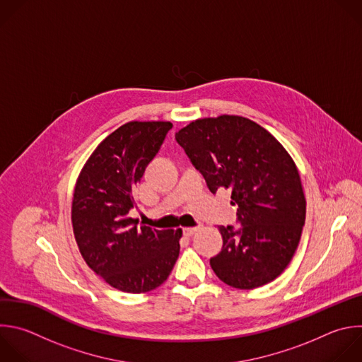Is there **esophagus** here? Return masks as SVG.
Masks as SVG:
<instances>
[{
  "label": "esophagus",
  "instance_id": "esophagus-1",
  "mask_svg": "<svg viewBox=\"0 0 362 362\" xmlns=\"http://www.w3.org/2000/svg\"><path fill=\"white\" fill-rule=\"evenodd\" d=\"M197 230H199L197 227H186V228H183V234H185L186 237H192Z\"/></svg>",
  "mask_w": 362,
  "mask_h": 362
}]
</instances>
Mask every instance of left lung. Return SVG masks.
I'll list each match as a JSON object with an SVG mask.
<instances>
[{
    "instance_id": "obj_1",
    "label": "left lung",
    "mask_w": 362,
    "mask_h": 362,
    "mask_svg": "<svg viewBox=\"0 0 362 362\" xmlns=\"http://www.w3.org/2000/svg\"><path fill=\"white\" fill-rule=\"evenodd\" d=\"M211 193L231 189L242 227L218 226L221 252L210 259L230 287L253 290L290 264L305 223V196L296 162L263 127L237 115L196 119L176 132Z\"/></svg>"
}]
</instances>
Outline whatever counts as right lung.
<instances>
[{
    "label": "right lung",
    "mask_w": 362,
    "mask_h": 362,
    "mask_svg": "<svg viewBox=\"0 0 362 362\" xmlns=\"http://www.w3.org/2000/svg\"><path fill=\"white\" fill-rule=\"evenodd\" d=\"M170 129L163 120L119 127L88 158L74 187L71 221L79 253L106 284L124 293L158 288L179 257L182 228L138 226L129 216L132 189Z\"/></svg>",
    "instance_id": "obj_1"
}]
</instances>
